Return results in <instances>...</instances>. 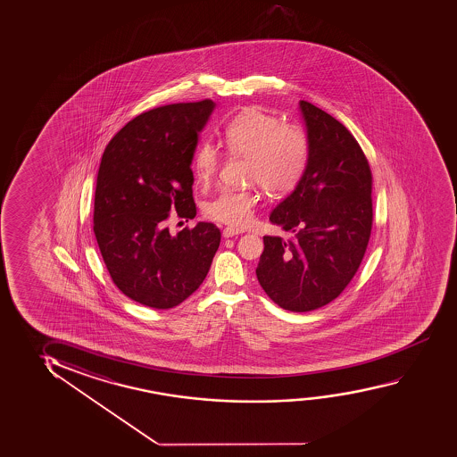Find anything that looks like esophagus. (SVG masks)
Wrapping results in <instances>:
<instances>
[{
	"label": "esophagus",
	"instance_id": "obj_1",
	"mask_svg": "<svg viewBox=\"0 0 457 457\" xmlns=\"http://www.w3.org/2000/svg\"><path fill=\"white\" fill-rule=\"evenodd\" d=\"M243 230H237V228H233V227H226L224 230H222V237H237V235H241Z\"/></svg>",
	"mask_w": 457,
	"mask_h": 457
}]
</instances>
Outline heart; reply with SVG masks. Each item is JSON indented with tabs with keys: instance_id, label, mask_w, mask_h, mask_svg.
Instances as JSON below:
<instances>
[{
	"instance_id": "obj_1",
	"label": "heart",
	"mask_w": 457,
	"mask_h": 457,
	"mask_svg": "<svg viewBox=\"0 0 457 457\" xmlns=\"http://www.w3.org/2000/svg\"><path fill=\"white\" fill-rule=\"evenodd\" d=\"M222 140L227 151L247 162V179L272 195H287L297 187L310 162V141L303 130L285 126L278 116L258 107L241 110L227 122ZM220 164L218 149L204 141L193 157L195 182L208 183ZM258 195L249 189L226 188L205 207L210 220L243 227L253 213Z\"/></svg>"
}]
</instances>
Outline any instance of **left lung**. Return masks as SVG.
I'll use <instances>...</instances> for the list:
<instances>
[{
  "instance_id": "1",
  "label": "left lung",
  "mask_w": 457,
  "mask_h": 457,
  "mask_svg": "<svg viewBox=\"0 0 457 457\" xmlns=\"http://www.w3.org/2000/svg\"><path fill=\"white\" fill-rule=\"evenodd\" d=\"M310 141L303 177L269 220L291 239L264 237L256 278L283 310L306 312L335 300L364 258L371 230V172L347 128L298 103Z\"/></svg>"
}]
</instances>
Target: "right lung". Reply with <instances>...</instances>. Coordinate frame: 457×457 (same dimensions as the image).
<instances>
[{
	"instance_id": "1",
	"label": "right lung",
	"mask_w": 457,
	"mask_h": 457,
	"mask_svg": "<svg viewBox=\"0 0 457 457\" xmlns=\"http://www.w3.org/2000/svg\"><path fill=\"white\" fill-rule=\"evenodd\" d=\"M216 104H170L129 121L105 147L95 193V237L122 294L168 310L205 280L220 231L197 222L170 235V212L193 220V170L199 134Z\"/></svg>"
}]
</instances>
